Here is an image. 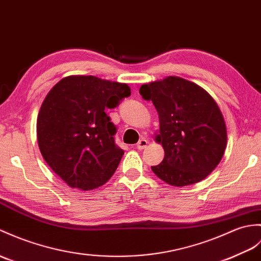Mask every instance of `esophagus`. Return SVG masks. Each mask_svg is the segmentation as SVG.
<instances>
[{
	"label": "esophagus",
	"mask_w": 261,
	"mask_h": 261,
	"mask_svg": "<svg viewBox=\"0 0 261 261\" xmlns=\"http://www.w3.org/2000/svg\"><path fill=\"white\" fill-rule=\"evenodd\" d=\"M148 143H149V141L147 140V139H144V138H141L140 140L138 141V143H137V148L139 149V150H142V149H145L147 148V145H148Z\"/></svg>",
	"instance_id": "esophagus-1"
}]
</instances>
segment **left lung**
I'll use <instances>...</instances> for the list:
<instances>
[{
    "label": "left lung",
    "mask_w": 261,
    "mask_h": 261,
    "mask_svg": "<svg viewBox=\"0 0 261 261\" xmlns=\"http://www.w3.org/2000/svg\"><path fill=\"white\" fill-rule=\"evenodd\" d=\"M140 94L159 114L154 140L165 158L151 167L156 177L174 187L200 182L219 165L227 147L222 113L207 91L179 76L142 84Z\"/></svg>",
    "instance_id": "left-lung-1"
}]
</instances>
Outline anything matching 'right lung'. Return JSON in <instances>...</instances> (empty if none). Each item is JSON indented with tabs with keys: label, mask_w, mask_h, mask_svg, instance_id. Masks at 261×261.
<instances>
[{
	"label": "right lung",
	"mask_w": 261,
	"mask_h": 261,
	"mask_svg": "<svg viewBox=\"0 0 261 261\" xmlns=\"http://www.w3.org/2000/svg\"><path fill=\"white\" fill-rule=\"evenodd\" d=\"M131 94L126 83L93 75L60 80L42 102L36 137L45 162L71 188L92 190L116 172L123 150L106 113Z\"/></svg>",
	"instance_id": "right-lung-1"
}]
</instances>
